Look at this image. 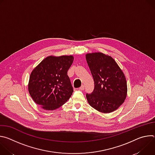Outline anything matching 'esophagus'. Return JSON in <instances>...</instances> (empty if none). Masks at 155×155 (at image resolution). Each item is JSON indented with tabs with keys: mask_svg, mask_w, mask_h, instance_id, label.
Wrapping results in <instances>:
<instances>
[{
	"mask_svg": "<svg viewBox=\"0 0 155 155\" xmlns=\"http://www.w3.org/2000/svg\"><path fill=\"white\" fill-rule=\"evenodd\" d=\"M79 90H81V91L84 90V85H82L81 87H79Z\"/></svg>",
	"mask_w": 155,
	"mask_h": 155,
	"instance_id": "34e87169",
	"label": "esophagus"
}]
</instances>
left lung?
Listing matches in <instances>:
<instances>
[{"label": "left lung", "instance_id": "obj_1", "mask_svg": "<svg viewBox=\"0 0 155 155\" xmlns=\"http://www.w3.org/2000/svg\"><path fill=\"white\" fill-rule=\"evenodd\" d=\"M94 88L86 96L89 104L102 113H111L122 105L127 95L125 76L115 61L102 53L86 55Z\"/></svg>", "mask_w": 155, "mask_h": 155}]
</instances>
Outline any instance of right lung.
Wrapping results in <instances>:
<instances>
[{"mask_svg":"<svg viewBox=\"0 0 155 155\" xmlns=\"http://www.w3.org/2000/svg\"><path fill=\"white\" fill-rule=\"evenodd\" d=\"M72 56H50L32 71L28 90L34 101L47 110H55L67 102L74 91L68 71Z\"/></svg>","mask_w":155,"mask_h":155,"instance_id":"1","label":"right lung"}]
</instances>
